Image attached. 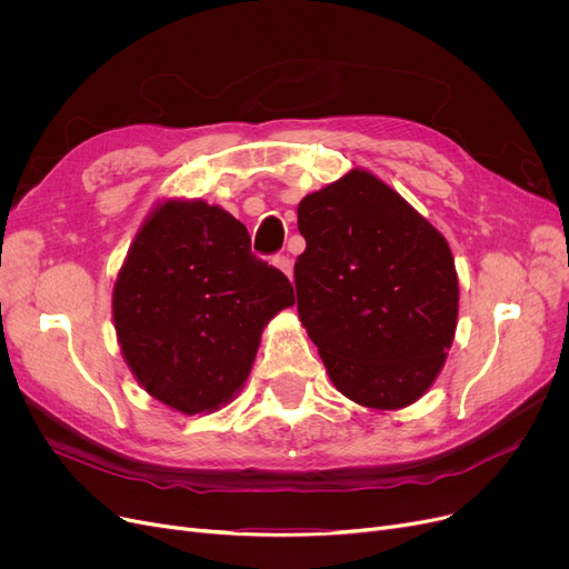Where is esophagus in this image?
I'll list each match as a JSON object with an SVG mask.
<instances>
[{"instance_id": "1", "label": "esophagus", "mask_w": 569, "mask_h": 569, "mask_svg": "<svg viewBox=\"0 0 569 569\" xmlns=\"http://www.w3.org/2000/svg\"><path fill=\"white\" fill-rule=\"evenodd\" d=\"M272 262H274L277 269H281V272H283L288 279H292V260H290L288 256H277Z\"/></svg>"}]
</instances>
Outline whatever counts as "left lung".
I'll return each mask as SVG.
<instances>
[{
  "instance_id": "left-lung-1",
  "label": "left lung",
  "mask_w": 569,
  "mask_h": 569,
  "mask_svg": "<svg viewBox=\"0 0 569 569\" xmlns=\"http://www.w3.org/2000/svg\"><path fill=\"white\" fill-rule=\"evenodd\" d=\"M297 311L337 390L369 410L422 399L445 367L459 277L442 232L365 168L302 198Z\"/></svg>"
}]
</instances>
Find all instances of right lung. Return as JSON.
<instances>
[{
    "label": "right lung",
    "instance_id": "obj_1",
    "mask_svg": "<svg viewBox=\"0 0 569 569\" xmlns=\"http://www.w3.org/2000/svg\"><path fill=\"white\" fill-rule=\"evenodd\" d=\"M292 305L290 281L251 253L242 221L198 198H163L119 267L112 322L149 397L207 415L239 395L262 330Z\"/></svg>",
    "mask_w": 569,
    "mask_h": 569
}]
</instances>
